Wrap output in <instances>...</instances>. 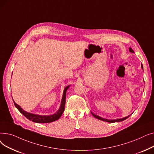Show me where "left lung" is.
<instances>
[{"instance_id": "1", "label": "left lung", "mask_w": 154, "mask_h": 154, "mask_svg": "<svg viewBox=\"0 0 154 154\" xmlns=\"http://www.w3.org/2000/svg\"><path fill=\"white\" fill-rule=\"evenodd\" d=\"M129 51H130V52H132V53H134V51L132 50V48H131V47L129 48ZM141 67H142V69H143V66H142V65L141 66ZM91 113H92V116H93L94 117H95L96 119H99V120H102V121H105V122H110V123H114V122H122V121H123V120H124L127 119L128 117H129L131 116V115H129V116H128L127 117H125L122 118V119H117L111 120V119H103V118H102L101 117H100V116H97V115H95V114H93V113H92V112H91Z\"/></svg>"}]
</instances>
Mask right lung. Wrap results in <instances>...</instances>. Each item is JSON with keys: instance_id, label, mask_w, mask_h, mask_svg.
Here are the masks:
<instances>
[{"instance_id": "right-lung-1", "label": "right lung", "mask_w": 154, "mask_h": 154, "mask_svg": "<svg viewBox=\"0 0 154 154\" xmlns=\"http://www.w3.org/2000/svg\"><path fill=\"white\" fill-rule=\"evenodd\" d=\"M70 85L66 87V88H64L63 92V95H62V101L60 106L59 107V109L55 113H54L52 115L50 116H40L38 114H32V113L27 112L23 110L20 106H19L18 104L16 103L14 100V105L16 107L19 112L21 113L22 114H23L24 116H25L27 119H28L29 120L32 121L36 123H40V124H44V123H51L52 122H54V121L58 120L63 114V112L65 109V104H66V92L68 90V88Z\"/></svg>"}]
</instances>
